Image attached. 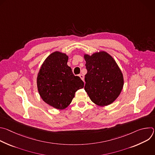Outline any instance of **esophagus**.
Listing matches in <instances>:
<instances>
[{
	"label": "esophagus",
	"mask_w": 155,
	"mask_h": 155,
	"mask_svg": "<svg viewBox=\"0 0 155 155\" xmlns=\"http://www.w3.org/2000/svg\"><path fill=\"white\" fill-rule=\"evenodd\" d=\"M79 76H80V77L81 78V79L83 81H84V75H82V74H80Z\"/></svg>",
	"instance_id": "obj_1"
}]
</instances>
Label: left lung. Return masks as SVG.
Listing matches in <instances>:
<instances>
[{"instance_id":"8db88e82","label":"left lung","mask_w":155,"mask_h":155,"mask_svg":"<svg viewBox=\"0 0 155 155\" xmlns=\"http://www.w3.org/2000/svg\"><path fill=\"white\" fill-rule=\"evenodd\" d=\"M84 90L99 106L112 104L120 95L124 84L123 74L113 58L104 51L85 54Z\"/></svg>"}]
</instances>
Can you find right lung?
Listing matches in <instances>:
<instances>
[{
    "instance_id": "right-lung-1",
    "label": "right lung",
    "mask_w": 155,
    "mask_h": 155,
    "mask_svg": "<svg viewBox=\"0 0 155 155\" xmlns=\"http://www.w3.org/2000/svg\"><path fill=\"white\" fill-rule=\"evenodd\" d=\"M68 56L56 51L43 63L38 74V93L44 102L57 109H64L72 102L75 92L84 83L75 76L68 65Z\"/></svg>"
}]
</instances>
